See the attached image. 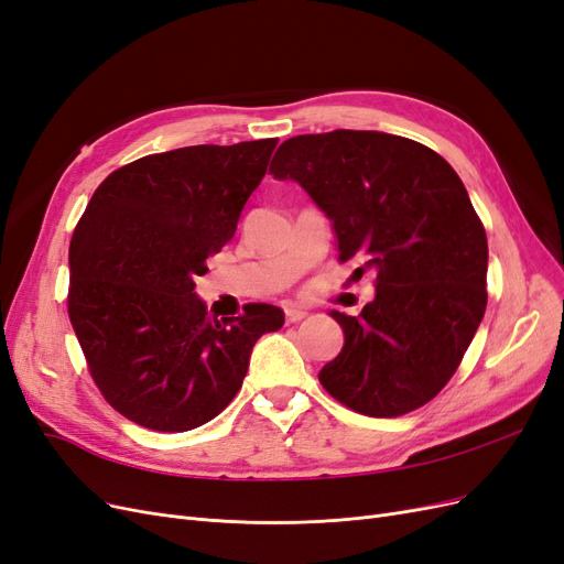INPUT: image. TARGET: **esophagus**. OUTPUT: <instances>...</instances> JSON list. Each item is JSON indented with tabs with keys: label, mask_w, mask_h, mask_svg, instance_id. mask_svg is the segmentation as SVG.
Returning a JSON list of instances; mask_svg holds the SVG:
<instances>
[{
	"label": "esophagus",
	"mask_w": 564,
	"mask_h": 564,
	"mask_svg": "<svg viewBox=\"0 0 564 564\" xmlns=\"http://www.w3.org/2000/svg\"><path fill=\"white\" fill-rule=\"evenodd\" d=\"M308 311L301 308V305H284V319L286 322H301Z\"/></svg>",
	"instance_id": "esophagus-1"
}]
</instances>
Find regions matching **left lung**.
Masks as SVG:
<instances>
[{
	"instance_id": "1",
	"label": "left lung",
	"mask_w": 564,
	"mask_h": 564,
	"mask_svg": "<svg viewBox=\"0 0 564 564\" xmlns=\"http://www.w3.org/2000/svg\"><path fill=\"white\" fill-rule=\"evenodd\" d=\"M270 174L296 181L332 218L338 259L377 272V299L332 311L346 344L324 390L365 416L431 402L454 377L487 308V235L464 183L435 150L383 131L284 141Z\"/></svg>"
}]
</instances>
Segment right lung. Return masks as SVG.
Returning <instances> with one entry per match:
<instances>
[{"label": "right lung", "instance_id": "right-lung-1", "mask_svg": "<svg viewBox=\"0 0 564 564\" xmlns=\"http://www.w3.org/2000/svg\"><path fill=\"white\" fill-rule=\"evenodd\" d=\"M278 139L191 145L119 166L70 242L67 315L100 395L129 421L185 433L242 388L249 355L284 313L247 303L216 319L195 294L228 245Z\"/></svg>", "mask_w": 564, "mask_h": 564}]
</instances>
